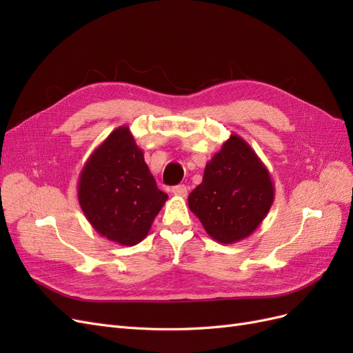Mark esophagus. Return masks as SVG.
Segmentation results:
<instances>
[{
	"instance_id": "obj_1",
	"label": "esophagus",
	"mask_w": 353,
	"mask_h": 353,
	"mask_svg": "<svg viewBox=\"0 0 353 353\" xmlns=\"http://www.w3.org/2000/svg\"><path fill=\"white\" fill-rule=\"evenodd\" d=\"M172 194L178 196V197H185L187 196V187L184 184L172 187Z\"/></svg>"
}]
</instances>
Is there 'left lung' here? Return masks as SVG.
Returning a JSON list of instances; mask_svg holds the SVG:
<instances>
[{
  "label": "left lung",
  "mask_w": 353,
  "mask_h": 353,
  "mask_svg": "<svg viewBox=\"0 0 353 353\" xmlns=\"http://www.w3.org/2000/svg\"><path fill=\"white\" fill-rule=\"evenodd\" d=\"M274 197L268 169L249 143L231 134L206 163L201 184L188 196V208L213 240L232 244L261 225Z\"/></svg>",
  "instance_id": "1"
}]
</instances>
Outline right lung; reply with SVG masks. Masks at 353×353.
I'll return each mask as SVG.
<instances>
[{
	"instance_id": "obj_1",
	"label": "right lung",
	"mask_w": 353,
	"mask_h": 353,
	"mask_svg": "<svg viewBox=\"0 0 353 353\" xmlns=\"http://www.w3.org/2000/svg\"><path fill=\"white\" fill-rule=\"evenodd\" d=\"M85 218L100 236L122 244L143 241L168 194L160 191L128 126H119L91 153L78 181Z\"/></svg>"
}]
</instances>
